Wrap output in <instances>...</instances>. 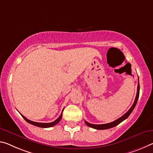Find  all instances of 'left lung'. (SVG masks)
Segmentation results:
<instances>
[{
  "mask_svg": "<svg viewBox=\"0 0 153 153\" xmlns=\"http://www.w3.org/2000/svg\"><path fill=\"white\" fill-rule=\"evenodd\" d=\"M139 94H140V84H139V78H138V84H137V94L136 97H135L134 103H133V105L131 107V108L128 110L127 112H126L124 115L123 116H121L120 118H118L117 120H116L113 122L110 123H107V124H102V125H94V124H91V123H89L88 122L85 121V123L86 125H88V127L93 128V129H99V130H103V129H110V128H112L114 127H116V125H118V124H120L121 122H123V120H125V119L129 117V116L131 114V113L132 112L133 109L135 108V105H136L138 98H139Z\"/></svg>",
  "mask_w": 153,
  "mask_h": 153,
  "instance_id": "left-lung-1",
  "label": "left lung"
}]
</instances>
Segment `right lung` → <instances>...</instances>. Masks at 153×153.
Segmentation results:
<instances>
[{"label": "right lung", "mask_w": 153, "mask_h": 153, "mask_svg": "<svg viewBox=\"0 0 153 153\" xmlns=\"http://www.w3.org/2000/svg\"><path fill=\"white\" fill-rule=\"evenodd\" d=\"M63 111V110H62ZM22 115V114H21ZM62 111L61 113V114L60 115V116L59 118H57L56 120H54V122H52V123H37V122H33V121H31L30 120H28L26 118L25 116H24L23 115H22V116L24 120H25L26 122L30 123V124L33 125H35V126H37V127H42V128H48V127H53V126H54L57 124L58 123L60 122V120H61L62 118Z\"/></svg>", "instance_id": "1"}]
</instances>
